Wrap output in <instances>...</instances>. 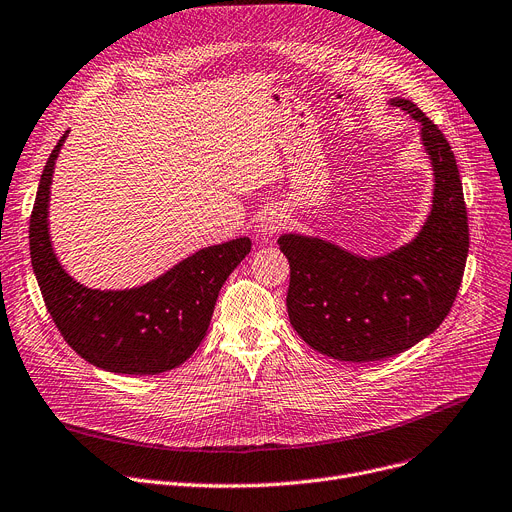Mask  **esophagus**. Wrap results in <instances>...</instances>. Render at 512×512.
<instances>
[{
    "label": "esophagus",
    "mask_w": 512,
    "mask_h": 512,
    "mask_svg": "<svg viewBox=\"0 0 512 512\" xmlns=\"http://www.w3.org/2000/svg\"><path fill=\"white\" fill-rule=\"evenodd\" d=\"M286 214L278 208H271V210H265L257 222V230L259 234L263 236H274L278 234L284 226H286Z\"/></svg>",
    "instance_id": "obj_1"
}]
</instances>
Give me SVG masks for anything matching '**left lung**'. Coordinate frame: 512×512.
I'll return each instance as SVG.
<instances>
[{
    "instance_id": "left-lung-1",
    "label": "left lung",
    "mask_w": 512,
    "mask_h": 512,
    "mask_svg": "<svg viewBox=\"0 0 512 512\" xmlns=\"http://www.w3.org/2000/svg\"><path fill=\"white\" fill-rule=\"evenodd\" d=\"M391 105L422 123L434 168L432 210L414 241L374 259L311 236L278 241L290 263V323L335 360L372 362L416 346L449 315L465 271L469 228L455 154L412 100L393 98Z\"/></svg>"
}]
</instances>
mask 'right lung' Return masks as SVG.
Segmentation results:
<instances>
[{
    "label": "right lung",
    "instance_id": "add662e5",
    "mask_svg": "<svg viewBox=\"0 0 512 512\" xmlns=\"http://www.w3.org/2000/svg\"><path fill=\"white\" fill-rule=\"evenodd\" d=\"M65 131L41 175L30 214V259L59 333L90 364L123 374H158L183 364L206 337L218 292L251 251L247 236L201 249L158 280L100 292L70 278L49 241V187Z\"/></svg>",
    "mask_w": 512,
    "mask_h": 512
}]
</instances>
